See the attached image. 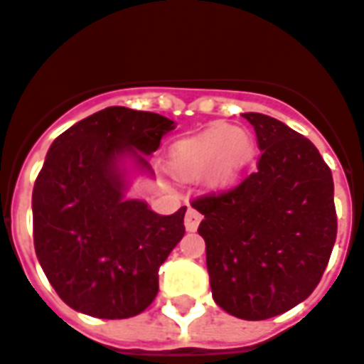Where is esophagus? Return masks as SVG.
Here are the masks:
<instances>
[{"label":"esophagus","instance_id":"1","mask_svg":"<svg viewBox=\"0 0 364 364\" xmlns=\"http://www.w3.org/2000/svg\"><path fill=\"white\" fill-rule=\"evenodd\" d=\"M201 223V213L200 211H196L193 208H190L188 211H186V217H184V225H186V230H190V232H193V230H198V227H200Z\"/></svg>","mask_w":364,"mask_h":364}]
</instances>
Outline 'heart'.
<instances>
[{
    "label": "heart",
    "instance_id": "heart-1",
    "mask_svg": "<svg viewBox=\"0 0 364 364\" xmlns=\"http://www.w3.org/2000/svg\"><path fill=\"white\" fill-rule=\"evenodd\" d=\"M256 141L246 129L213 124L201 134L178 141L171 151L172 171L186 178L209 174L215 184H232L252 163Z\"/></svg>",
    "mask_w": 364,
    "mask_h": 364
}]
</instances>
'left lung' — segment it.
Here are the masks:
<instances>
[{"mask_svg": "<svg viewBox=\"0 0 364 364\" xmlns=\"http://www.w3.org/2000/svg\"><path fill=\"white\" fill-rule=\"evenodd\" d=\"M262 155L235 188L192 201L203 215L215 302L242 320H267L309 296L338 235L333 178L304 135L272 116L244 114Z\"/></svg>", "mask_w": 364, "mask_h": 364, "instance_id": "left-lung-1", "label": "left lung"}]
</instances>
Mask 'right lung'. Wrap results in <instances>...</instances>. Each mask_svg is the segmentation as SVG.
Masks as SVG:
<instances>
[{"label": "right lung", "mask_w": 364, "mask_h": 364, "mask_svg": "<svg viewBox=\"0 0 364 364\" xmlns=\"http://www.w3.org/2000/svg\"><path fill=\"white\" fill-rule=\"evenodd\" d=\"M174 122L110 106L55 137L33 190L36 258L68 306L89 316H137L159 293V267L184 237V213L126 200L122 159L151 172ZM140 153L137 154L136 151Z\"/></svg>", "instance_id": "1"}]
</instances>
